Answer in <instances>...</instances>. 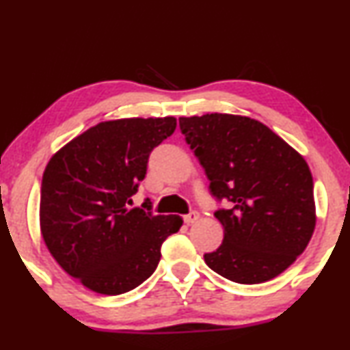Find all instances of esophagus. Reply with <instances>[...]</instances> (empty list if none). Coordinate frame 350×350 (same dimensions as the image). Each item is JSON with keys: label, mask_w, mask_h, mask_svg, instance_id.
<instances>
[{"label": "esophagus", "mask_w": 350, "mask_h": 350, "mask_svg": "<svg viewBox=\"0 0 350 350\" xmlns=\"http://www.w3.org/2000/svg\"><path fill=\"white\" fill-rule=\"evenodd\" d=\"M199 212H196V210H191V212L187 213V215H184V221L187 223V225H192V223H196L199 220Z\"/></svg>", "instance_id": "esophagus-1"}]
</instances>
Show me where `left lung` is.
<instances>
[{"mask_svg": "<svg viewBox=\"0 0 350 350\" xmlns=\"http://www.w3.org/2000/svg\"><path fill=\"white\" fill-rule=\"evenodd\" d=\"M179 127L228 208L215 217L223 243L207 266L237 284H262L295 262L313 234L314 197L308 164L279 135L250 117H180Z\"/></svg>", "mask_w": 350, "mask_h": 350, "instance_id": "obj_1", "label": "left lung"}]
</instances>
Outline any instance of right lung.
I'll return each mask as SVG.
<instances>
[{
  "mask_svg": "<svg viewBox=\"0 0 350 350\" xmlns=\"http://www.w3.org/2000/svg\"><path fill=\"white\" fill-rule=\"evenodd\" d=\"M176 130L174 117L100 122L63 146L45 167L40 230L63 271L103 295L143 284L178 233L179 215L129 208L153 148Z\"/></svg>",
  "mask_w": 350,
  "mask_h": 350,
  "instance_id": "add662e5",
  "label": "right lung"
}]
</instances>
